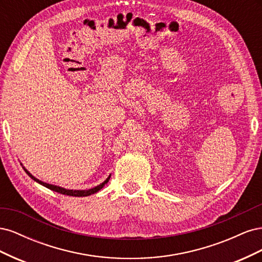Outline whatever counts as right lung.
<instances>
[{
  "label": "right lung",
  "instance_id": "right-lung-1",
  "mask_svg": "<svg viewBox=\"0 0 262 262\" xmlns=\"http://www.w3.org/2000/svg\"><path fill=\"white\" fill-rule=\"evenodd\" d=\"M20 165L23 166L21 163H20ZM23 168H24V170L26 171L27 175H28L31 179H34L36 182H38V184H40V185H42L43 187L52 190V191L59 192V193L66 194V195H71V196H87V195H91V194L96 193V192L99 191L100 189H102V188L105 187V185L109 181L110 177H112V175H109L108 178H107L104 182H101L100 185H98V186H96V187H94V188H92V189H87V190H73V189H66V188H62V187H60V186H55V185H51V184H47V182H43V181H41V180H39V179H37L35 176L31 175V173H30L25 167H24V166H23Z\"/></svg>",
  "mask_w": 262,
  "mask_h": 262
}]
</instances>
